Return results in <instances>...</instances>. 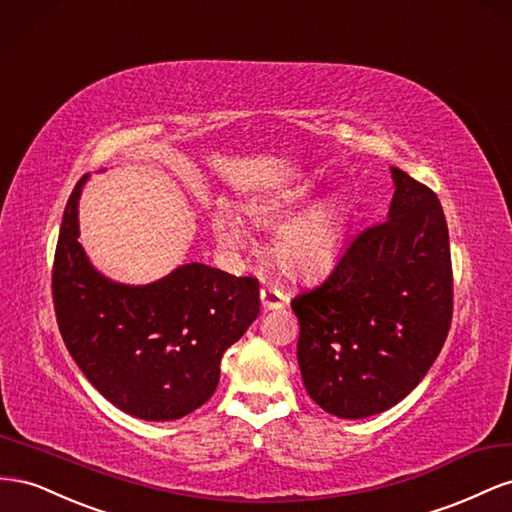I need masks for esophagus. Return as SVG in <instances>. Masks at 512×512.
Returning a JSON list of instances; mask_svg holds the SVG:
<instances>
[{
	"label": "esophagus",
	"instance_id": "34e87169",
	"mask_svg": "<svg viewBox=\"0 0 512 512\" xmlns=\"http://www.w3.org/2000/svg\"><path fill=\"white\" fill-rule=\"evenodd\" d=\"M259 298H261V306H264L266 311L283 309V306H285L287 300H289V298L283 294V291L276 289V287H264V289H261Z\"/></svg>",
	"mask_w": 512,
	"mask_h": 512
}]
</instances>
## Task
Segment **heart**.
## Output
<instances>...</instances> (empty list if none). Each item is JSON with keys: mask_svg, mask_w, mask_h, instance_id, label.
<instances>
[{"mask_svg": "<svg viewBox=\"0 0 512 512\" xmlns=\"http://www.w3.org/2000/svg\"><path fill=\"white\" fill-rule=\"evenodd\" d=\"M302 195H283L274 199H259L248 206V214L261 229L281 227L300 208ZM216 240L233 253H240L248 238L240 218L231 210L218 208L212 218ZM343 240V225L334 208H319L296 218L283 227L272 242V257L285 274L296 279H311L326 272L339 255Z\"/></svg>", "mask_w": 512, "mask_h": 512, "instance_id": "1", "label": "heart"}]
</instances>
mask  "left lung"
<instances>
[{
    "instance_id": "1",
    "label": "left lung",
    "mask_w": 512,
    "mask_h": 512,
    "mask_svg": "<svg viewBox=\"0 0 512 512\" xmlns=\"http://www.w3.org/2000/svg\"><path fill=\"white\" fill-rule=\"evenodd\" d=\"M390 171L386 221L360 231L326 281L291 300L304 388L339 418H367L405 399L450 330L452 264L442 203L412 175Z\"/></svg>"
}]
</instances>
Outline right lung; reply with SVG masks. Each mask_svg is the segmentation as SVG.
Returning <instances> with one entry per match:
<instances>
[{"label": "right lung", "mask_w": 512, "mask_h": 512, "mask_svg": "<svg viewBox=\"0 0 512 512\" xmlns=\"http://www.w3.org/2000/svg\"><path fill=\"white\" fill-rule=\"evenodd\" d=\"M87 178L72 188L57 238V326L107 401L141 420H178L214 394L225 349L259 315V281L206 264H184L150 285L109 281L77 240Z\"/></svg>", "instance_id": "add662e5"}]
</instances>
